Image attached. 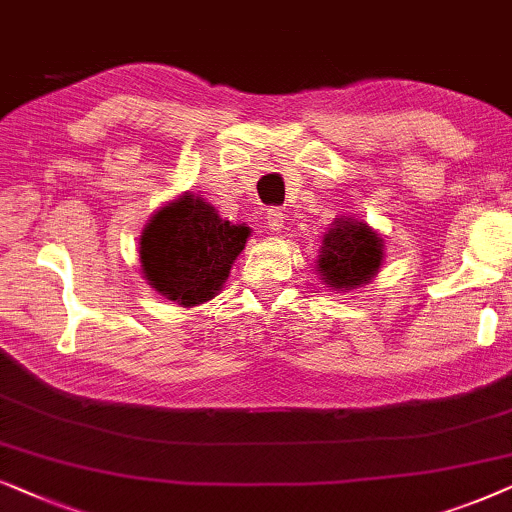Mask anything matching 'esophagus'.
Returning <instances> with one entry per match:
<instances>
[{"label": "esophagus", "instance_id": "esophagus-1", "mask_svg": "<svg viewBox=\"0 0 512 512\" xmlns=\"http://www.w3.org/2000/svg\"><path fill=\"white\" fill-rule=\"evenodd\" d=\"M267 224L271 231H281L283 229V213L281 208H269L267 210Z\"/></svg>", "mask_w": 512, "mask_h": 512}]
</instances>
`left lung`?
Here are the masks:
<instances>
[{
    "instance_id": "obj_1",
    "label": "left lung",
    "mask_w": 512,
    "mask_h": 512,
    "mask_svg": "<svg viewBox=\"0 0 512 512\" xmlns=\"http://www.w3.org/2000/svg\"><path fill=\"white\" fill-rule=\"evenodd\" d=\"M381 255V238L367 224L339 220L325 234L318 271L327 288L353 290L377 274Z\"/></svg>"
}]
</instances>
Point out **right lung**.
Instances as JSON below:
<instances>
[{
	"mask_svg": "<svg viewBox=\"0 0 512 512\" xmlns=\"http://www.w3.org/2000/svg\"><path fill=\"white\" fill-rule=\"evenodd\" d=\"M250 229L231 224L199 196L185 194L149 220L140 238L142 274L182 306L208 302L227 281Z\"/></svg>",
	"mask_w": 512,
	"mask_h": 512,
	"instance_id": "add662e5",
	"label": "right lung"
}]
</instances>
